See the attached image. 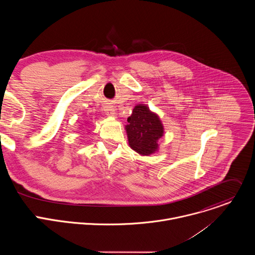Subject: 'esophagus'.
I'll return each instance as SVG.
<instances>
[{
    "label": "esophagus",
    "mask_w": 255,
    "mask_h": 255,
    "mask_svg": "<svg viewBox=\"0 0 255 255\" xmlns=\"http://www.w3.org/2000/svg\"><path fill=\"white\" fill-rule=\"evenodd\" d=\"M105 112H106V115H107V116H111V117L116 116L115 109H114L113 105H111V104L106 105V107H105Z\"/></svg>",
    "instance_id": "34e87169"
}]
</instances>
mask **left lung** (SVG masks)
Instances as JSON below:
<instances>
[{"label":"left lung","mask_w":255,"mask_h":255,"mask_svg":"<svg viewBox=\"0 0 255 255\" xmlns=\"http://www.w3.org/2000/svg\"><path fill=\"white\" fill-rule=\"evenodd\" d=\"M127 121L125 129L128 143L134 151L144 156L158 151V140L163 136L164 128L156 113L147 105L138 104Z\"/></svg>","instance_id":"1"}]
</instances>
